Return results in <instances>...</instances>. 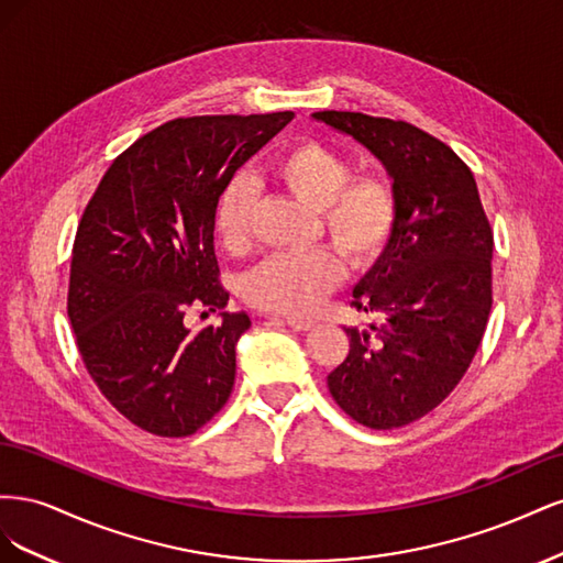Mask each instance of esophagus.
<instances>
[{
	"label": "esophagus",
	"instance_id": "1",
	"mask_svg": "<svg viewBox=\"0 0 563 563\" xmlns=\"http://www.w3.org/2000/svg\"><path fill=\"white\" fill-rule=\"evenodd\" d=\"M286 323L288 327H291L294 331H312L314 329V321H310V319H298V317H288L286 319Z\"/></svg>",
	"mask_w": 563,
	"mask_h": 563
}]
</instances>
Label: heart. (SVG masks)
Returning a JSON list of instances; mask_svg holds the SVG:
<instances>
[{
    "instance_id": "1",
    "label": "heart",
    "mask_w": 563,
    "mask_h": 563,
    "mask_svg": "<svg viewBox=\"0 0 563 563\" xmlns=\"http://www.w3.org/2000/svg\"><path fill=\"white\" fill-rule=\"evenodd\" d=\"M343 150L317 139L284 147L267 174L288 195L317 209V223L350 269H368L387 251L399 223L395 183L380 172L352 174ZM255 195L249 180L234 178L213 211L218 240L232 253L251 246ZM329 249L272 255L244 279V298L263 312L305 317L343 279V263Z\"/></svg>"
}]
</instances>
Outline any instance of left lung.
I'll return each instance as SVG.
<instances>
[{"instance_id":"8db88e82","label":"left lung","mask_w":563,"mask_h":563,"mask_svg":"<svg viewBox=\"0 0 563 563\" xmlns=\"http://www.w3.org/2000/svg\"><path fill=\"white\" fill-rule=\"evenodd\" d=\"M395 178L399 223L383 258L352 291L371 329H345L350 354L329 376L335 404L364 428L422 418L463 380L493 305V230L470 166L401 119L323 110Z\"/></svg>"}]
</instances>
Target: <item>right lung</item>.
<instances>
[{
	"label": "right lung",
	"instance_id": "1",
	"mask_svg": "<svg viewBox=\"0 0 563 563\" xmlns=\"http://www.w3.org/2000/svg\"><path fill=\"white\" fill-rule=\"evenodd\" d=\"M294 112L178 117L141 135L100 178L73 246L67 317L103 397L157 437H190L230 399L234 345L251 327L187 329L223 310L213 211L223 187Z\"/></svg>",
	"mask_w": 563,
	"mask_h": 563
}]
</instances>
